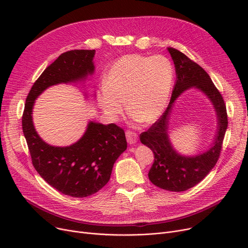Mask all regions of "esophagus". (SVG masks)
I'll return each instance as SVG.
<instances>
[{
	"mask_svg": "<svg viewBox=\"0 0 248 248\" xmlns=\"http://www.w3.org/2000/svg\"><path fill=\"white\" fill-rule=\"evenodd\" d=\"M125 137H126V140L129 145H134L136 144V142L138 141L139 138H138V135L134 132H131V131H127L125 133Z\"/></svg>",
	"mask_w": 248,
	"mask_h": 248,
	"instance_id": "esophagus-1",
	"label": "esophagus"
}]
</instances>
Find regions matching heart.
<instances>
[{
	"instance_id": "heart-1",
	"label": "heart",
	"mask_w": 248,
	"mask_h": 248,
	"mask_svg": "<svg viewBox=\"0 0 248 248\" xmlns=\"http://www.w3.org/2000/svg\"><path fill=\"white\" fill-rule=\"evenodd\" d=\"M174 80L166 57L128 54L113 63L97 95L102 112L116 122L125 109L133 119L152 124L164 113Z\"/></svg>"
}]
</instances>
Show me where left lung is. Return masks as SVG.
I'll return each instance as SVG.
<instances>
[{
    "label": "left lung",
    "mask_w": 248,
    "mask_h": 248,
    "mask_svg": "<svg viewBox=\"0 0 248 248\" xmlns=\"http://www.w3.org/2000/svg\"><path fill=\"white\" fill-rule=\"evenodd\" d=\"M168 52L173 59L176 70L172 97L160 120L147 132L140 134V139L141 144L149 147L155 155V162L149 172L152 183L167 191L183 192L197 185L216 165L228 121L222 95L208 73L179 50L169 47ZM191 88L200 91L211 100L217 114V128L209 148L202 153L187 156L179 153L173 148L168 129L175 100Z\"/></svg>",
    "instance_id": "1"
}]
</instances>
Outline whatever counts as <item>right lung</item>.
<instances>
[{
	"instance_id": "right-lung-1",
	"label": "right lung",
	"mask_w": 248,
	"mask_h": 248,
	"mask_svg": "<svg viewBox=\"0 0 248 248\" xmlns=\"http://www.w3.org/2000/svg\"><path fill=\"white\" fill-rule=\"evenodd\" d=\"M94 55L95 50H71L61 54L32 86L22 117L23 133L36 171L50 186L75 198L90 196L107 185L115 161L127 147L124 129L114 124L89 121L83 136L74 144L52 146L38 135L33 108L37 97L47 88L84 82L94 73Z\"/></svg>"
}]
</instances>
